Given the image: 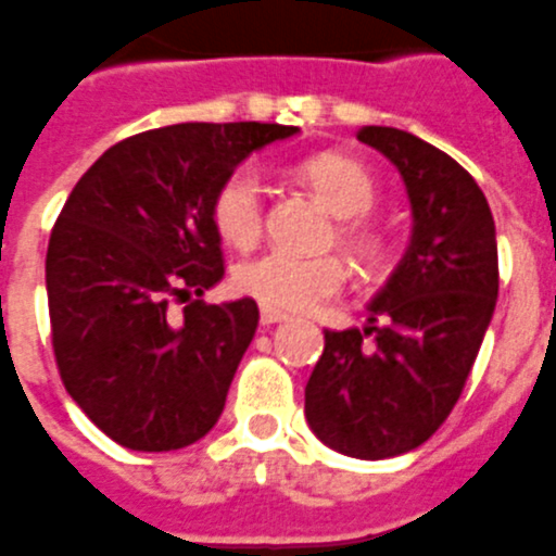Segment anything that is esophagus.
Instances as JSON below:
<instances>
[{
  "mask_svg": "<svg viewBox=\"0 0 556 556\" xmlns=\"http://www.w3.org/2000/svg\"><path fill=\"white\" fill-rule=\"evenodd\" d=\"M283 319H287V314H281V311H269V307L261 311V326H275V323H283Z\"/></svg>",
  "mask_w": 556,
  "mask_h": 556,
  "instance_id": "esophagus-1",
  "label": "esophagus"
}]
</instances>
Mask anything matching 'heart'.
Listing matches in <instances>:
<instances>
[{
	"label": "heart",
	"instance_id": "1",
	"mask_svg": "<svg viewBox=\"0 0 556 556\" xmlns=\"http://www.w3.org/2000/svg\"><path fill=\"white\" fill-rule=\"evenodd\" d=\"M307 186L340 218H362L376 201V184L364 165L340 153H323L302 165ZM213 225L218 237L233 249H249L263 233V177L257 165H239L218 186L213 198ZM343 249L362 263L379 257V242L358 222L338 228ZM343 266L338 257H295L287 251H266L239 263L233 283L269 311H314L343 287Z\"/></svg>",
	"mask_w": 556,
	"mask_h": 556
}]
</instances>
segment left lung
Here are the masks:
<instances>
[{"mask_svg": "<svg viewBox=\"0 0 556 556\" xmlns=\"http://www.w3.org/2000/svg\"><path fill=\"white\" fill-rule=\"evenodd\" d=\"M406 186V254L367 305V326L326 331L305 417L326 447L391 459L447 420L492 323L497 239L483 189L447 153L406 129L364 127Z\"/></svg>", "mask_w": 556, "mask_h": 556, "instance_id": "obj_1", "label": "left lung"}]
</instances>
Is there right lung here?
I'll return each mask as SVG.
<instances>
[{"instance_id":"add662e5","label":"right lung","mask_w":556,"mask_h":556,"mask_svg":"<svg viewBox=\"0 0 556 556\" xmlns=\"http://www.w3.org/2000/svg\"><path fill=\"white\" fill-rule=\"evenodd\" d=\"M281 124H172L117 141L73 186L47 249L67 394L121 447H189L216 427L257 302L204 305L225 278L213 198ZM189 301L174 320L170 302Z\"/></svg>"}]
</instances>
